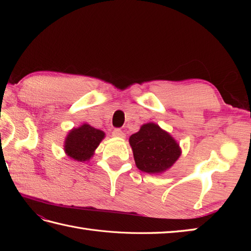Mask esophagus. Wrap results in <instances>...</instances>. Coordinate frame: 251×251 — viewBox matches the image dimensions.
Wrapping results in <instances>:
<instances>
[{
  "mask_svg": "<svg viewBox=\"0 0 251 251\" xmlns=\"http://www.w3.org/2000/svg\"><path fill=\"white\" fill-rule=\"evenodd\" d=\"M112 136L113 137H115V138H125V134L124 132H123L121 129H119V128H116V129H114L113 131H112Z\"/></svg>",
  "mask_w": 251,
  "mask_h": 251,
  "instance_id": "34e87169",
  "label": "esophagus"
}]
</instances>
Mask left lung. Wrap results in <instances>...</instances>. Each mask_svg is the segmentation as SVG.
<instances>
[{
	"instance_id": "1",
	"label": "left lung",
	"mask_w": 251,
	"mask_h": 251,
	"mask_svg": "<svg viewBox=\"0 0 251 251\" xmlns=\"http://www.w3.org/2000/svg\"><path fill=\"white\" fill-rule=\"evenodd\" d=\"M129 145L137 168L148 174L165 173L181 155L179 143L155 123L143 124L129 137Z\"/></svg>"
}]
</instances>
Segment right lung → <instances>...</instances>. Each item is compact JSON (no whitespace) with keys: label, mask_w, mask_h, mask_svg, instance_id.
<instances>
[{"label":"right lung","mask_w":251,"mask_h":251,"mask_svg":"<svg viewBox=\"0 0 251 251\" xmlns=\"http://www.w3.org/2000/svg\"><path fill=\"white\" fill-rule=\"evenodd\" d=\"M104 131L95 128L87 123L79 127H74L68 135L63 143L66 155L76 162H88L94 156L96 149L104 139Z\"/></svg>","instance_id":"add662e5"}]
</instances>
